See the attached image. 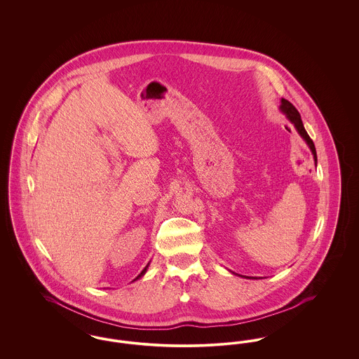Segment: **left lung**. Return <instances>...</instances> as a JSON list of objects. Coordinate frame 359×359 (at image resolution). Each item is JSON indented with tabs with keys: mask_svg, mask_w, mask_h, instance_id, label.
I'll list each match as a JSON object with an SVG mask.
<instances>
[{
	"mask_svg": "<svg viewBox=\"0 0 359 359\" xmlns=\"http://www.w3.org/2000/svg\"><path fill=\"white\" fill-rule=\"evenodd\" d=\"M280 110H281L283 114H285V117H287L290 123L294 126V129L297 130V133L307 142L308 148L311 149V152L313 154V160H315V164H316V163H318V157H316L315 144H313V141L308 136V133L306 132V129H304L302 117H300L299 111L296 110V107H294L292 103L288 102L287 100L283 98V100H281V104H280ZM246 278H248V277H246ZM249 278H250V277H249ZM252 278H253V277H252ZM255 278H256V277H255Z\"/></svg>",
	"mask_w": 359,
	"mask_h": 359,
	"instance_id": "1",
	"label": "left lung"
}]
</instances>
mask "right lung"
<instances>
[{
    "label": "right lung",
    "instance_id": "add662e5",
    "mask_svg": "<svg viewBox=\"0 0 359 359\" xmlns=\"http://www.w3.org/2000/svg\"><path fill=\"white\" fill-rule=\"evenodd\" d=\"M148 266H149V262H148V265H147V266H145V268H144V269H142V272H141V273L138 274V276H137L136 278H135V280H133V281H136V280H138V278H141V277H142V276H144V274L147 273V269H148Z\"/></svg>",
    "mask_w": 359,
    "mask_h": 359
}]
</instances>
